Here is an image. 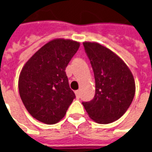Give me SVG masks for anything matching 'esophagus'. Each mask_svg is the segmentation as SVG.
Returning a JSON list of instances; mask_svg holds the SVG:
<instances>
[{
  "instance_id": "34e87169",
  "label": "esophagus",
  "mask_w": 152,
  "mask_h": 152,
  "mask_svg": "<svg viewBox=\"0 0 152 152\" xmlns=\"http://www.w3.org/2000/svg\"><path fill=\"white\" fill-rule=\"evenodd\" d=\"M75 94H76V98H78V99H79L80 96V90H76V92H75Z\"/></svg>"
}]
</instances>
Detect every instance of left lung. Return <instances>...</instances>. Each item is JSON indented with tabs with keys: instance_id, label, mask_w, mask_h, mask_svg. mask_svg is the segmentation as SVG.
Instances as JSON below:
<instances>
[{
	"instance_id": "1",
	"label": "left lung",
	"mask_w": 152,
	"mask_h": 152,
	"mask_svg": "<svg viewBox=\"0 0 152 152\" xmlns=\"http://www.w3.org/2000/svg\"><path fill=\"white\" fill-rule=\"evenodd\" d=\"M90 60L95 95L82 102L89 116L99 124H109L121 118L135 94V82L130 69L117 54L96 42H83Z\"/></svg>"
}]
</instances>
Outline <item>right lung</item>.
Here are the masks:
<instances>
[{
    "label": "right lung",
    "instance_id": "1",
    "mask_svg": "<svg viewBox=\"0 0 152 152\" xmlns=\"http://www.w3.org/2000/svg\"><path fill=\"white\" fill-rule=\"evenodd\" d=\"M79 47V42L72 40H50L22 68L18 91L23 105L36 120L53 124L65 116L76 97L65 69Z\"/></svg>",
    "mask_w": 152,
    "mask_h": 152
}]
</instances>
